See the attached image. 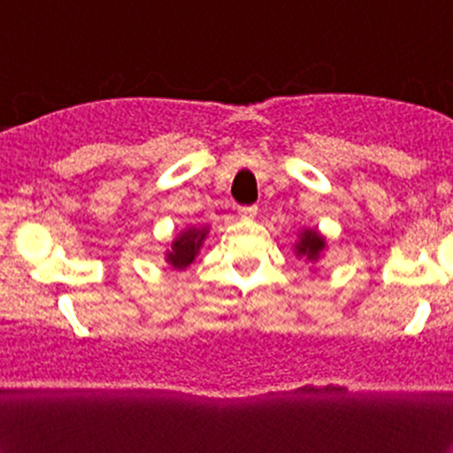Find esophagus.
I'll use <instances>...</instances> for the list:
<instances>
[{
	"mask_svg": "<svg viewBox=\"0 0 453 453\" xmlns=\"http://www.w3.org/2000/svg\"><path fill=\"white\" fill-rule=\"evenodd\" d=\"M240 216L244 218V220H255V216H257V207H242L240 209Z\"/></svg>",
	"mask_w": 453,
	"mask_h": 453,
	"instance_id": "34e87169",
	"label": "esophagus"
}]
</instances>
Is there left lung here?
I'll return each mask as SVG.
<instances>
[{"mask_svg":"<svg viewBox=\"0 0 453 453\" xmlns=\"http://www.w3.org/2000/svg\"><path fill=\"white\" fill-rule=\"evenodd\" d=\"M327 250V237L319 228H301L295 242L296 257L305 259L307 264H316Z\"/></svg>","mask_w":453,"mask_h":453,"instance_id":"8db88e82","label":"left lung"}]
</instances>
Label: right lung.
Returning a JSON list of instances; mask_svg holds the SVG:
<instances>
[{"label":"right lung","mask_w":453,"mask_h":453,"mask_svg":"<svg viewBox=\"0 0 453 453\" xmlns=\"http://www.w3.org/2000/svg\"><path fill=\"white\" fill-rule=\"evenodd\" d=\"M209 235V226H185L183 231L176 233L174 240L170 242V249L165 250V261L174 270H185L198 257L200 249L204 244V237Z\"/></svg>","instance_id":"1"}]
</instances>
